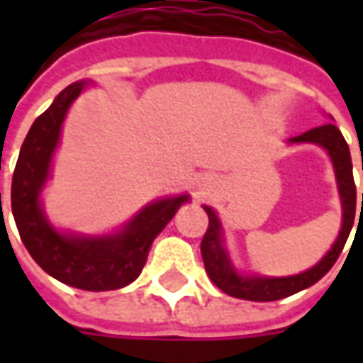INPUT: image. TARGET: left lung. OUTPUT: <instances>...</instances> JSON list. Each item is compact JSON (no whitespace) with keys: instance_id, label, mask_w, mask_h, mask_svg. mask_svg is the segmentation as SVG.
Masks as SVG:
<instances>
[{"instance_id":"left-lung-1","label":"left lung","mask_w":363,"mask_h":363,"mask_svg":"<svg viewBox=\"0 0 363 363\" xmlns=\"http://www.w3.org/2000/svg\"><path fill=\"white\" fill-rule=\"evenodd\" d=\"M289 142L319 143L328 151V155L335 163L336 181H338V190H340V198H342L344 213L340 235L333 245V249L325 255V259L305 272L297 274V276H288V278H255V276L247 278V276H239L231 267L228 252L223 249V237H221V225L218 221V216L213 213L212 208L204 206L206 213H208V229L202 237L200 251H202V259H204L206 272L221 291H225L231 297L249 299V301H276V299H284V297L294 296L297 291L309 288L335 267L336 259L340 257L346 239L350 235L354 216H356V184H354V174H352L350 150H348V143L340 134V130L335 124H323V126L307 130L305 134L291 138ZM362 212L363 192L359 213Z\"/></svg>"}]
</instances>
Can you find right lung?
Listing matches in <instances>:
<instances>
[{"mask_svg":"<svg viewBox=\"0 0 363 363\" xmlns=\"http://www.w3.org/2000/svg\"><path fill=\"white\" fill-rule=\"evenodd\" d=\"M82 91L83 83H72L28 130L13 171L11 210L21 241L44 272L72 288L108 291L124 288L140 276L153 239L173 220L189 196L184 194L153 202L138 213L118 235L74 237L62 235L52 228L40 210L38 196L48 179L62 122L69 104Z\"/></svg>","mask_w":363,"mask_h":363,"instance_id":"add662e5","label":"right lung"}]
</instances>
